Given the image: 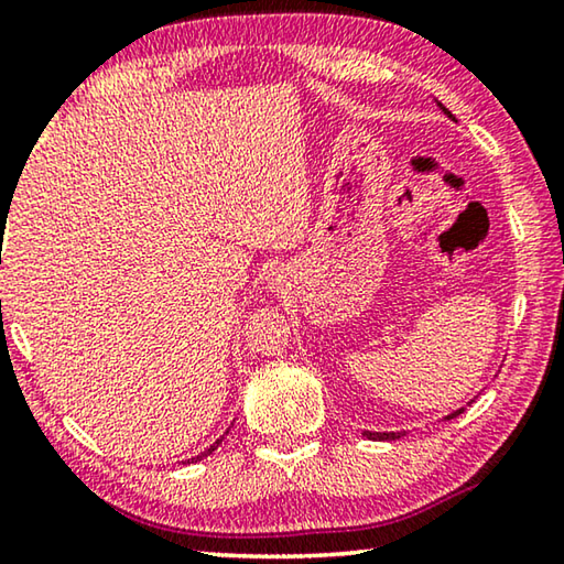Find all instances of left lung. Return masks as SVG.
<instances>
[{
	"mask_svg": "<svg viewBox=\"0 0 564 564\" xmlns=\"http://www.w3.org/2000/svg\"><path fill=\"white\" fill-rule=\"evenodd\" d=\"M437 107H441L445 113H447V117H451L453 121H455V117H453V113L451 111H447L445 107H443V104H437ZM463 410L465 408H460V410H455V413H451V415H445V420H453V417H457V415H460L463 413ZM362 435H366L368 437V441H398V437H403L405 433H370V431H366V433H362Z\"/></svg>",
	"mask_w": 564,
	"mask_h": 564,
	"instance_id": "1",
	"label": "left lung"
}]
</instances>
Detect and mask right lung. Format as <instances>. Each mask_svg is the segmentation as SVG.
<instances>
[{
  "label": "right lung",
  "mask_w": 564,
  "mask_h": 564,
  "mask_svg": "<svg viewBox=\"0 0 564 564\" xmlns=\"http://www.w3.org/2000/svg\"><path fill=\"white\" fill-rule=\"evenodd\" d=\"M226 433H228V431H226ZM221 441H224V437H221ZM221 441H216V443H214V445H212V447H206V451H204V453H202V455H196V457H191V463H196V460H202V457H206V455H212V453H214V451H216V447H218V445H221Z\"/></svg>",
  "instance_id": "right-lung-1"
}]
</instances>
